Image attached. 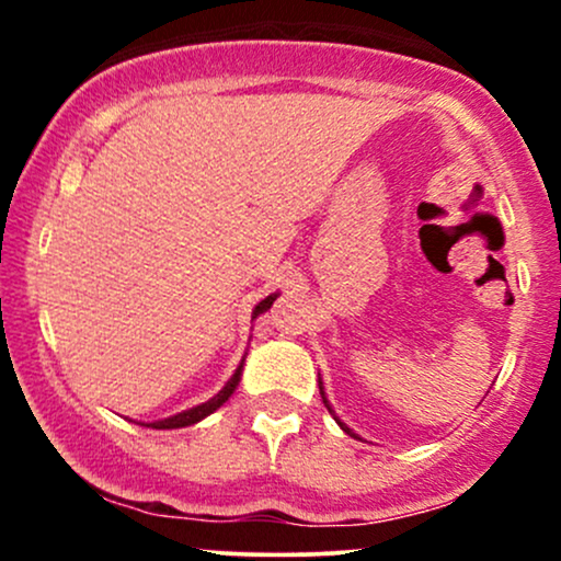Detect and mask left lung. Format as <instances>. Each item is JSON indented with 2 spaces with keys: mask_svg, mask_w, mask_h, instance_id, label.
Here are the masks:
<instances>
[{
  "mask_svg": "<svg viewBox=\"0 0 561 561\" xmlns=\"http://www.w3.org/2000/svg\"><path fill=\"white\" fill-rule=\"evenodd\" d=\"M319 390H321V398H324V405H327V409H330V414H332V405H330V401H327V396H324V388H321V385H319ZM334 420H337V416H334ZM337 424H340V427H343V430H345V433H347V435H353V433H351V430H347L343 422H340V420H337Z\"/></svg>",
  "mask_w": 561,
  "mask_h": 561,
  "instance_id": "obj_1",
  "label": "left lung"
}]
</instances>
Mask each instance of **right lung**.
<instances>
[{
  "label": "right lung",
  "mask_w": 561,
  "mask_h": 561,
  "mask_svg": "<svg viewBox=\"0 0 561 561\" xmlns=\"http://www.w3.org/2000/svg\"><path fill=\"white\" fill-rule=\"evenodd\" d=\"M276 295H279V293L268 295L266 300H261L259 306H255L253 319H259L263 311H268V308H272V302L276 300ZM242 362H244V358H242ZM240 377H242V364L237 366V371H234V375H231L229 382L224 385V388L218 390L216 396L210 398V401L199 403V405H195V409H186V411H182V414H176V416H169V420H160V422L147 424V427H152V430H179V427H190V424H197L199 420H205V416H208V414H214L216 409H221V405L229 401L231 392H234L237 385H240Z\"/></svg>",
  "instance_id": "1"
}]
</instances>
